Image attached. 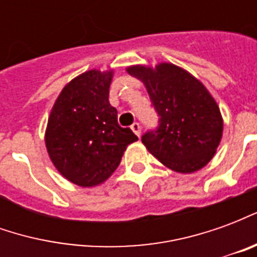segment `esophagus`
<instances>
[{
  "label": "esophagus",
  "mask_w": 257,
  "mask_h": 257,
  "mask_svg": "<svg viewBox=\"0 0 257 257\" xmlns=\"http://www.w3.org/2000/svg\"><path fill=\"white\" fill-rule=\"evenodd\" d=\"M131 129L134 131L135 135H138V136H140V134H142V126H140L139 122H135L131 125Z\"/></svg>",
  "instance_id": "1"
}]
</instances>
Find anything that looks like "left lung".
I'll use <instances>...</instances> for the list:
<instances>
[{"label":"left lung","instance_id":"obj_1","mask_svg":"<svg viewBox=\"0 0 257 257\" xmlns=\"http://www.w3.org/2000/svg\"><path fill=\"white\" fill-rule=\"evenodd\" d=\"M128 73L143 81L160 117L158 126L142 136L147 150L175 172L204 168L223 134L220 110L206 88L175 64L132 66Z\"/></svg>","mask_w":257,"mask_h":257}]
</instances>
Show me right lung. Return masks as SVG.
I'll return each instance as SVG.
<instances>
[{
	"label": "right lung",
	"mask_w": 257,
	"mask_h": 257,
	"mask_svg": "<svg viewBox=\"0 0 257 257\" xmlns=\"http://www.w3.org/2000/svg\"><path fill=\"white\" fill-rule=\"evenodd\" d=\"M112 71L90 70L70 81L55 101L45 143L53 165L82 187L103 183L121 162L126 146L138 140L118 125L108 101Z\"/></svg>",
	"instance_id": "right-lung-1"
}]
</instances>
